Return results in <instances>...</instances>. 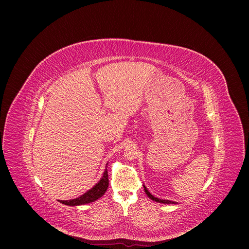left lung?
<instances>
[{
    "label": "left lung",
    "mask_w": 249,
    "mask_h": 249,
    "mask_svg": "<svg viewBox=\"0 0 249 249\" xmlns=\"http://www.w3.org/2000/svg\"><path fill=\"white\" fill-rule=\"evenodd\" d=\"M143 188H144V192L146 193V195L148 196V197L151 199V200H153V201H155V202H159V203H162V204H176V202H173V201H168V200H161V199H159V198H156V197H154V196H152L149 192H148V190L146 189V187L143 185Z\"/></svg>",
    "instance_id": "obj_1"
}]
</instances>
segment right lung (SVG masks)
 I'll return each instance as SVG.
<instances>
[{"mask_svg":"<svg viewBox=\"0 0 249 249\" xmlns=\"http://www.w3.org/2000/svg\"><path fill=\"white\" fill-rule=\"evenodd\" d=\"M107 167V166H106ZM108 171L107 168H105V172L103 174L102 178L99 180L98 184H96L90 190H89L87 193L82 195L81 197L70 200V201H59L60 203L68 205V206H80L89 204L91 202H95L98 199H100L102 196L106 193L108 187H109V178H108Z\"/></svg>","mask_w":249,"mask_h":249,"instance_id":"add662e5","label":"right lung"}]
</instances>
